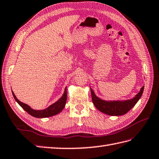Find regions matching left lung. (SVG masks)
I'll use <instances>...</instances> for the list:
<instances>
[{"label":"left lung","mask_w":159,"mask_h":159,"mask_svg":"<svg viewBox=\"0 0 159 159\" xmlns=\"http://www.w3.org/2000/svg\"><path fill=\"white\" fill-rule=\"evenodd\" d=\"M144 89L143 86L135 97L125 101H105L98 98L90 89L91 96L94 106L98 110L109 116H122L131 109L142 97Z\"/></svg>","instance_id":"left-lung-1"}]
</instances>
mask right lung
<instances>
[{
    "instance_id": "obj_1",
    "label": "right lung",
    "mask_w": 159,
    "mask_h": 159,
    "mask_svg": "<svg viewBox=\"0 0 159 159\" xmlns=\"http://www.w3.org/2000/svg\"><path fill=\"white\" fill-rule=\"evenodd\" d=\"M12 94L17 103H18L20 106L28 113V114H29L32 116H33V117L39 118L50 117V116H55L56 114H59L60 112H61L65 106V104L66 102V98H67V93H66V87L62 96L57 101L55 102L54 103L52 104L51 105H50V106L47 107L46 109H42V110H36V109H32L29 105H28L27 104L24 103L20 101L16 97V95L14 94L13 91H12Z\"/></svg>"
}]
</instances>
